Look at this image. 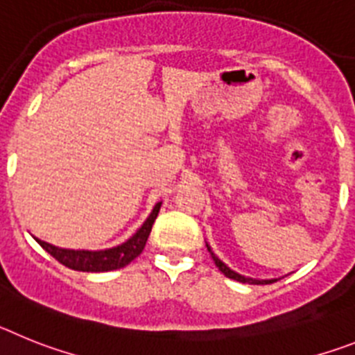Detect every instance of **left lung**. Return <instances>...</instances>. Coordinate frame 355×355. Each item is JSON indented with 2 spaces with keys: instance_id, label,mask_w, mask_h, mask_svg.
Instances as JSON below:
<instances>
[{
  "instance_id": "8db88e82",
  "label": "left lung",
  "mask_w": 355,
  "mask_h": 355,
  "mask_svg": "<svg viewBox=\"0 0 355 355\" xmlns=\"http://www.w3.org/2000/svg\"><path fill=\"white\" fill-rule=\"evenodd\" d=\"M205 246H207L209 254H211L212 261H214V264L218 266V270H220L225 277H229V279H232V280H237V282H243V284H271V282H277V279H252V277H245V275H241V273H237V271L230 270V268L227 266V264H225L223 261H221V259L214 254V252L211 250V246H209L207 243H205Z\"/></svg>"
}]
</instances>
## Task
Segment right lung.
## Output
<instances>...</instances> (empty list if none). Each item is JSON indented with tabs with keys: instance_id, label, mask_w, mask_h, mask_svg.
I'll return each mask as SVG.
<instances>
[{
	"instance_id": "right-lung-1",
	"label": "right lung",
	"mask_w": 355,
	"mask_h": 355,
	"mask_svg": "<svg viewBox=\"0 0 355 355\" xmlns=\"http://www.w3.org/2000/svg\"><path fill=\"white\" fill-rule=\"evenodd\" d=\"M162 202L155 203V207L152 209L150 216L146 218L143 225H141L137 232L132 237H128L125 243L112 248H105V250H75V248H60V246L49 245V243L37 239L35 241L48 252L49 255H53L58 263L64 266L71 268L76 271H89V273H101V271H112L119 270V268L130 264L141 252L144 250V245L148 241V236L152 232V225L155 221L157 214L160 211Z\"/></svg>"
}]
</instances>
